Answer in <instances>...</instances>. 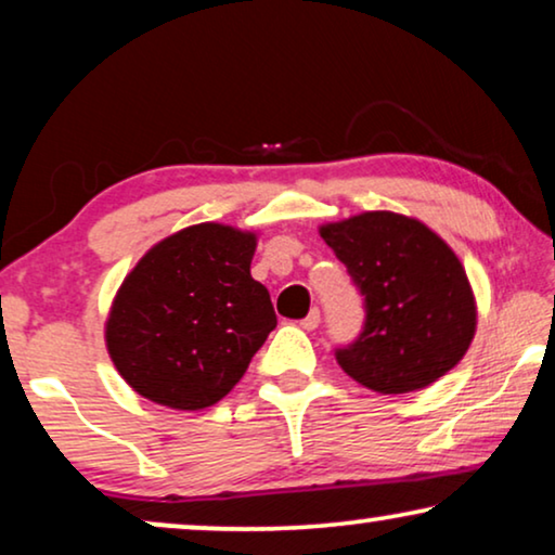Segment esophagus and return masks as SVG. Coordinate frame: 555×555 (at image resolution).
Masks as SVG:
<instances>
[{
	"instance_id": "esophagus-1",
	"label": "esophagus",
	"mask_w": 555,
	"mask_h": 555,
	"mask_svg": "<svg viewBox=\"0 0 555 555\" xmlns=\"http://www.w3.org/2000/svg\"><path fill=\"white\" fill-rule=\"evenodd\" d=\"M318 323H321V310L313 308V310H310V313L300 321V328H306V331H315V328H318Z\"/></svg>"
}]
</instances>
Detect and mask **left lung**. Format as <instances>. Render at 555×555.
<instances>
[{"instance_id": "8db88e82", "label": "left lung", "mask_w": 555, "mask_h": 555, "mask_svg": "<svg viewBox=\"0 0 555 555\" xmlns=\"http://www.w3.org/2000/svg\"><path fill=\"white\" fill-rule=\"evenodd\" d=\"M325 240L366 302V323L336 361L378 393H409L457 366L477 328L467 272L427 224L397 211L323 224Z\"/></svg>"}]
</instances>
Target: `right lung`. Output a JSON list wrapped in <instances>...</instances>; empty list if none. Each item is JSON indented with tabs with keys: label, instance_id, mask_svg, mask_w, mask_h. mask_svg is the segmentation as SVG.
<instances>
[{
	"label": "right lung",
	"instance_id": "add662e5",
	"mask_svg": "<svg viewBox=\"0 0 555 555\" xmlns=\"http://www.w3.org/2000/svg\"><path fill=\"white\" fill-rule=\"evenodd\" d=\"M257 234L202 222L158 242L113 298V366L154 404L196 412L224 399L278 325L268 287L249 275Z\"/></svg>",
	"mask_w": 555,
	"mask_h": 555
}]
</instances>
